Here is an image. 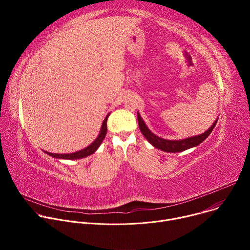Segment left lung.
Here are the masks:
<instances>
[{
    "label": "left lung",
    "mask_w": 250,
    "mask_h": 250,
    "mask_svg": "<svg viewBox=\"0 0 250 250\" xmlns=\"http://www.w3.org/2000/svg\"><path fill=\"white\" fill-rule=\"evenodd\" d=\"M137 120H138V125H139V129H140L141 133L145 135V137L150 142V144L154 147H156L162 151L172 152V153L181 152L186 149H189V148L199 146L201 142H203L210 134L211 130L213 129V127L216 126V124L218 122V119H217L216 122L212 124V125L202 134L191 136V137H188L185 139H180V140H169V139L161 138V137L155 135L152 131H150L148 129V127L146 125L144 120L141 119V117L138 113H137Z\"/></svg>",
    "instance_id": "left-lung-1"
}]
</instances>
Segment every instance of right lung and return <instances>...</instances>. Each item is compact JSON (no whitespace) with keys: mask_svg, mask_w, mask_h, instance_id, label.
<instances>
[{"mask_svg":"<svg viewBox=\"0 0 250 250\" xmlns=\"http://www.w3.org/2000/svg\"><path fill=\"white\" fill-rule=\"evenodd\" d=\"M110 114L105 117L104 121L103 122L102 124V127H101V130H100V133L98 135V137L92 142V144L87 146L86 148L80 150V151H77V152H74V153H68V154H56V153H51V152H46V154L54 157V158H58V159H70V160H73V159H80V158H84V157H87L91 154H93L98 148L99 146H101L102 141L104 140L105 134H106V121H108V118H109Z\"/></svg>","mask_w":250,"mask_h":250,"instance_id":"add662e5","label":"right lung"}]
</instances>
